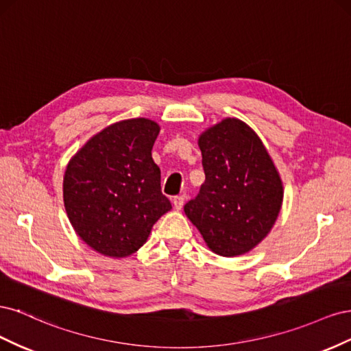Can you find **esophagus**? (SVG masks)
Wrapping results in <instances>:
<instances>
[{
    "mask_svg": "<svg viewBox=\"0 0 351 351\" xmlns=\"http://www.w3.org/2000/svg\"><path fill=\"white\" fill-rule=\"evenodd\" d=\"M173 204H174V208H176V209H182L183 205H184V196H183V195H182V196H176V197L173 199Z\"/></svg>",
    "mask_w": 351,
    "mask_h": 351,
    "instance_id": "esophagus-1",
    "label": "esophagus"
}]
</instances>
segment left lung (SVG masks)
I'll use <instances>...</instances> for the list:
<instances>
[{
  "label": "left lung",
  "mask_w": 351,
  "mask_h": 351,
  "mask_svg": "<svg viewBox=\"0 0 351 351\" xmlns=\"http://www.w3.org/2000/svg\"><path fill=\"white\" fill-rule=\"evenodd\" d=\"M205 183L184 205L208 247L232 258L268 236L282 205V182L259 136L226 119L199 136Z\"/></svg>",
  "instance_id": "obj_1"
}]
</instances>
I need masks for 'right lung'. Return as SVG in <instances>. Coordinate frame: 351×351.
<instances>
[{"label":"right lung","mask_w":351,"mask_h":351,"mask_svg":"<svg viewBox=\"0 0 351 351\" xmlns=\"http://www.w3.org/2000/svg\"><path fill=\"white\" fill-rule=\"evenodd\" d=\"M159 125L147 119L114 123L84 143L66 168L62 196L79 237L110 258L139 250L171 209L152 159Z\"/></svg>","instance_id":"add662e5"}]
</instances>
